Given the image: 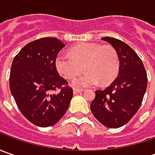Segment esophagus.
Wrapping results in <instances>:
<instances>
[{"label": "esophagus", "instance_id": "1", "mask_svg": "<svg viewBox=\"0 0 155 155\" xmlns=\"http://www.w3.org/2000/svg\"><path fill=\"white\" fill-rule=\"evenodd\" d=\"M82 91H83V90H82V89H76V88L73 89V94H74V95L78 94V93L82 92Z\"/></svg>", "mask_w": 155, "mask_h": 155}]
</instances>
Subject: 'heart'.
I'll return each instance as SVG.
<instances>
[{
  "label": "heart",
  "instance_id": "b5f03b06",
  "mask_svg": "<svg viewBox=\"0 0 155 155\" xmlns=\"http://www.w3.org/2000/svg\"><path fill=\"white\" fill-rule=\"evenodd\" d=\"M59 74L66 79L73 78L84 69L86 72L72 81L74 87L107 85L116 78L120 67L117 51L111 45L85 43L73 46L71 54L60 51L55 58Z\"/></svg>",
  "mask_w": 155,
  "mask_h": 155
}]
</instances>
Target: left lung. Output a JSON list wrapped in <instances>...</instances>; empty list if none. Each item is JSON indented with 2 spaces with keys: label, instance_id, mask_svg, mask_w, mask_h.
Returning <instances> with one entry per match:
<instances>
[{
  "label": "left lung",
  "instance_id": "8db88e82",
  "mask_svg": "<svg viewBox=\"0 0 155 155\" xmlns=\"http://www.w3.org/2000/svg\"><path fill=\"white\" fill-rule=\"evenodd\" d=\"M102 39L116 49L120 67L110 86L96 91L91 110L105 127L117 128L129 122L139 110L147 91V77L141 59L129 45L115 38Z\"/></svg>",
  "mask_w": 155,
  "mask_h": 155
}]
</instances>
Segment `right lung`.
I'll use <instances>...</instances> for the list:
<instances>
[{
  "instance_id": "obj_1",
  "label": "right lung",
  "mask_w": 155,
  "mask_h": 155,
  "mask_svg": "<svg viewBox=\"0 0 155 155\" xmlns=\"http://www.w3.org/2000/svg\"><path fill=\"white\" fill-rule=\"evenodd\" d=\"M64 46L56 38L36 39L25 45L12 63L11 94L21 114L36 126L46 128L57 123L72 98V89L55 65L57 55ZM58 88L59 93L52 94Z\"/></svg>"
}]
</instances>
